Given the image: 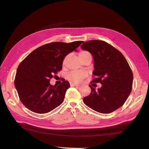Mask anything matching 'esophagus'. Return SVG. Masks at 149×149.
I'll list each match as a JSON object with an SVG mask.
<instances>
[{
	"instance_id": "obj_1",
	"label": "esophagus",
	"mask_w": 149,
	"mask_h": 149,
	"mask_svg": "<svg viewBox=\"0 0 149 149\" xmlns=\"http://www.w3.org/2000/svg\"><path fill=\"white\" fill-rule=\"evenodd\" d=\"M70 86H75V87H79L80 85L79 84H74V83H70Z\"/></svg>"
}]
</instances>
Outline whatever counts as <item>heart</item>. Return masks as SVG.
<instances>
[{
  "mask_svg": "<svg viewBox=\"0 0 149 149\" xmlns=\"http://www.w3.org/2000/svg\"><path fill=\"white\" fill-rule=\"evenodd\" d=\"M90 54L86 51V50H81V51L79 53V59L83 58L85 56ZM86 77V74L84 72H77V71H74L70 72L67 75V78L68 79L73 82V83H80V82Z\"/></svg>",
  "mask_w": 149,
  "mask_h": 149,
  "instance_id": "b5f03b06",
  "label": "heart"
}]
</instances>
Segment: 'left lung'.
I'll use <instances>...</instances> for the list:
<instances>
[{"instance_id":"obj_1","label":"left lung","mask_w":149,"mask_h":149,"mask_svg":"<svg viewBox=\"0 0 149 149\" xmlns=\"http://www.w3.org/2000/svg\"><path fill=\"white\" fill-rule=\"evenodd\" d=\"M81 48L90 52L93 58V74L96 78L92 83L102 84L97 90L90 85L91 93L84 98V103L100 113L118 109L132 90L133 75L127 60L119 50L104 41H88Z\"/></svg>"}]
</instances>
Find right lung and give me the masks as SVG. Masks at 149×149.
Segmentation results:
<instances>
[{
	"label": "right lung",
	"mask_w": 149,
	"mask_h": 149,
	"mask_svg": "<svg viewBox=\"0 0 149 149\" xmlns=\"http://www.w3.org/2000/svg\"><path fill=\"white\" fill-rule=\"evenodd\" d=\"M83 41L45 44L30 53L18 66L15 86L22 104L31 111L47 113L61 104L70 88L67 81L51 85L50 79L61 70L64 58Z\"/></svg>",
	"instance_id": "add662e5"
}]
</instances>
